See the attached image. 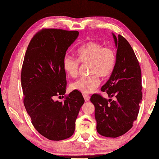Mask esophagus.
Returning <instances> with one entry per match:
<instances>
[{"label": "esophagus", "mask_w": 159, "mask_h": 159, "mask_svg": "<svg viewBox=\"0 0 159 159\" xmlns=\"http://www.w3.org/2000/svg\"><path fill=\"white\" fill-rule=\"evenodd\" d=\"M83 98H84V99H85V102H87V101H89V98H90L89 96L86 95V94H84V95H83Z\"/></svg>", "instance_id": "esophagus-1"}]
</instances>
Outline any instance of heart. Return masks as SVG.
<instances>
[{"instance_id":"heart-1","label":"heart","mask_w":159,"mask_h":159,"mask_svg":"<svg viewBox=\"0 0 159 159\" xmlns=\"http://www.w3.org/2000/svg\"><path fill=\"white\" fill-rule=\"evenodd\" d=\"M78 59L66 55L63 59V67L66 73L75 77L79 70V62L89 63V72L92 74L81 77L71 84V88L83 93H90L98 87L100 77L105 78L113 72L116 63V52L110 47H103L100 43L89 42L76 50Z\"/></svg>"}]
</instances>
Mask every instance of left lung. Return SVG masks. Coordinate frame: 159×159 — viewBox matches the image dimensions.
Listing matches in <instances>:
<instances>
[{"label":"left lung","mask_w":159,"mask_h":159,"mask_svg":"<svg viewBox=\"0 0 159 159\" xmlns=\"http://www.w3.org/2000/svg\"><path fill=\"white\" fill-rule=\"evenodd\" d=\"M117 49L116 63L108 81L101 88L109 98L93 94L90 100L95 107L96 129L101 135L117 137L133 127L142 100L141 72L130 43L123 36L112 33Z\"/></svg>","instance_id":"left-lung-1"}]
</instances>
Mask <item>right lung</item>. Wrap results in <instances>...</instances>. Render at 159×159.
<instances>
[{"mask_svg": "<svg viewBox=\"0 0 159 159\" xmlns=\"http://www.w3.org/2000/svg\"><path fill=\"white\" fill-rule=\"evenodd\" d=\"M79 34L76 31L43 29L31 39L24 59V104L33 126L50 140H63L72 135L78 114L85 102L82 93L76 90L63 102L55 100L66 93L63 59Z\"/></svg>", "mask_w": 159, "mask_h": 159, "instance_id": "obj_1", "label": "right lung"}]
</instances>
